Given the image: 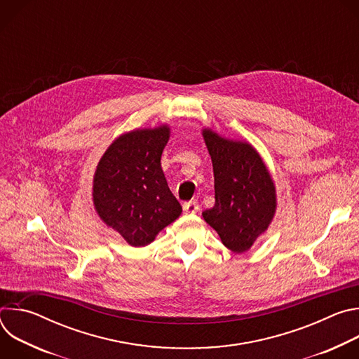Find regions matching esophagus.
Segmentation results:
<instances>
[{
  "instance_id": "obj_1",
  "label": "esophagus",
  "mask_w": 359,
  "mask_h": 359,
  "mask_svg": "<svg viewBox=\"0 0 359 359\" xmlns=\"http://www.w3.org/2000/svg\"><path fill=\"white\" fill-rule=\"evenodd\" d=\"M198 209H200L198 201H196V200L186 201V203L183 204V212H184L186 215H194V213L198 212Z\"/></svg>"
}]
</instances>
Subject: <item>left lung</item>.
<instances>
[{"instance_id":"obj_1","label":"left lung","mask_w":359,"mask_h":359,"mask_svg":"<svg viewBox=\"0 0 359 359\" xmlns=\"http://www.w3.org/2000/svg\"><path fill=\"white\" fill-rule=\"evenodd\" d=\"M215 173V206L201 215L234 252L247 251L276 212V189L255 149L204 129Z\"/></svg>"}]
</instances>
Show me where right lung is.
<instances>
[{
    "label": "right lung",
    "instance_id": "1",
    "mask_svg": "<svg viewBox=\"0 0 359 359\" xmlns=\"http://www.w3.org/2000/svg\"><path fill=\"white\" fill-rule=\"evenodd\" d=\"M168 140V126L125 133L108 147L95 172L97 215L133 247L151 243L182 213L161 166Z\"/></svg>",
    "mask_w": 359,
    "mask_h": 359
}]
</instances>
